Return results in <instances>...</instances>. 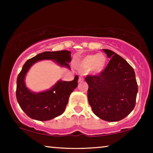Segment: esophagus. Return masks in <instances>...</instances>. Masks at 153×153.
<instances>
[{"mask_svg": "<svg viewBox=\"0 0 153 153\" xmlns=\"http://www.w3.org/2000/svg\"><path fill=\"white\" fill-rule=\"evenodd\" d=\"M83 79H84V78H83V76H82V75H80L79 77V82L83 81Z\"/></svg>", "mask_w": 153, "mask_h": 153, "instance_id": "34e87169", "label": "esophagus"}]
</instances>
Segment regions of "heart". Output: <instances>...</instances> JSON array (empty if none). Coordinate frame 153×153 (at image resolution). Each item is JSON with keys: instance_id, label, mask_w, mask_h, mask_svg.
Returning a JSON list of instances; mask_svg holds the SVG:
<instances>
[{"instance_id": "obj_1", "label": "heart", "mask_w": 153, "mask_h": 153, "mask_svg": "<svg viewBox=\"0 0 153 153\" xmlns=\"http://www.w3.org/2000/svg\"><path fill=\"white\" fill-rule=\"evenodd\" d=\"M107 63V59L104 54H91L85 56L80 61L82 68L90 69L94 75L99 74L105 70Z\"/></svg>"}]
</instances>
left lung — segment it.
<instances>
[{
    "label": "left lung",
    "mask_w": 153,
    "mask_h": 153,
    "mask_svg": "<svg viewBox=\"0 0 153 153\" xmlns=\"http://www.w3.org/2000/svg\"><path fill=\"white\" fill-rule=\"evenodd\" d=\"M110 61L102 73L86 77L88 99L92 110L102 120L120 121L136 105L138 84L134 69L121 56L102 49Z\"/></svg>",
    "instance_id": "left-lung-1"
}]
</instances>
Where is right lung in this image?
<instances>
[{
	"label": "right lung",
	"mask_w": 153,
	"mask_h": 153,
	"mask_svg": "<svg viewBox=\"0 0 153 153\" xmlns=\"http://www.w3.org/2000/svg\"><path fill=\"white\" fill-rule=\"evenodd\" d=\"M71 52L61 51L43 52L28 59L22 67L17 79L16 97L23 111L28 117L38 121H48L54 119L65 110L71 93L77 86L78 76L70 82L59 80L50 90L41 92H33L25 84V77L28 70L36 62L49 59L55 61L59 65L70 69Z\"/></svg>",
	"instance_id": "obj_1"
}]
</instances>
